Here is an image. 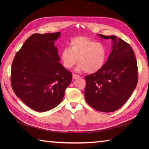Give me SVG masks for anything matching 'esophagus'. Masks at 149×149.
<instances>
[{"label": "esophagus", "mask_w": 149, "mask_h": 149, "mask_svg": "<svg viewBox=\"0 0 149 149\" xmlns=\"http://www.w3.org/2000/svg\"><path fill=\"white\" fill-rule=\"evenodd\" d=\"M72 77H73V79H77L79 78V75L74 74L72 75Z\"/></svg>", "instance_id": "obj_1"}]
</instances>
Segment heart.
Instances as JSON below:
<instances>
[{
	"instance_id": "heart-1",
	"label": "heart",
	"mask_w": 149,
	"mask_h": 149,
	"mask_svg": "<svg viewBox=\"0 0 149 149\" xmlns=\"http://www.w3.org/2000/svg\"><path fill=\"white\" fill-rule=\"evenodd\" d=\"M107 56L106 46L86 36L73 38L69 42V49H63L60 58L66 68H72L77 61L78 71L94 74L100 70Z\"/></svg>"
}]
</instances>
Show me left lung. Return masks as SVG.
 <instances>
[{"label":"left lung","instance_id":"8db88e82","mask_svg":"<svg viewBox=\"0 0 149 149\" xmlns=\"http://www.w3.org/2000/svg\"><path fill=\"white\" fill-rule=\"evenodd\" d=\"M113 40V49L102 68L85 76L86 102L101 112H113L131 96L138 83V66L131 45L116 36L98 34Z\"/></svg>","mask_w":149,"mask_h":149}]
</instances>
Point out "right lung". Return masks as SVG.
<instances>
[{
	"label": "right lung",
	"instance_id": "add662e5",
	"mask_svg": "<svg viewBox=\"0 0 149 149\" xmlns=\"http://www.w3.org/2000/svg\"><path fill=\"white\" fill-rule=\"evenodd\" d=\"M60 34H32L12 63L13 90L36 111H47L58 106L72 81V73L59 63L58 49L54 45Z\"/></svg>",
	"mask_w": 149,
	"mask_h": 149
}]
</instances>
